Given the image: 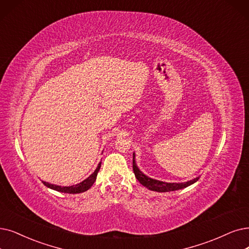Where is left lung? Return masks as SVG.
Segmentation results:
<instances>
[{"mask_svg":"<svg viewBox=\"0 0 249 249\" xmlns=\"http://www.w3.org/2000/svg\"><path fill=\"white\" fill-rule=\"evenodd\" d=\"M133 170H134V174L137 178V180L139 182H140L146 188H148L149 190L157 191V192H171V191L180 190V189L190 186L193 183L199 180V178H195L191 181L184 182V183H166V182L154 180V178H151L145 176L140 170H139V167L137 166L136 161H135V153L133 154Z\"/></svg>","mask_w":249,"mask_h":249,"instance_id":"obj_1","label":"left lung"}]
</instances>
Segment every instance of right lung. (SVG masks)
<instances>
[{
	"label": "right lung",
	"mask_w": 249,
	"mask_h": 249,
	"mask_svg": "<svg viewBox=\"0 0 249 249\" xmlns=\"http://www.w3.org/2000/svg\"><path fill=\"white\" fill-rule=\"evenodd\" d=\"M100 167H101V162L98 164L96 171L90 177L87 178L86 180H84L83 182L78 183L76 185H72V186H69V187H61V186L53 185V184H50V183H47V182H43V183L48 188H51V189H53V190L62 192V193H69V194L82 193V192H85V191L89 190V189H90L93 186V184L95 183L96 178H97V174H98L99 170H100Z\"/></svg>",
	"instance_id": "1"
}]
</instances>
